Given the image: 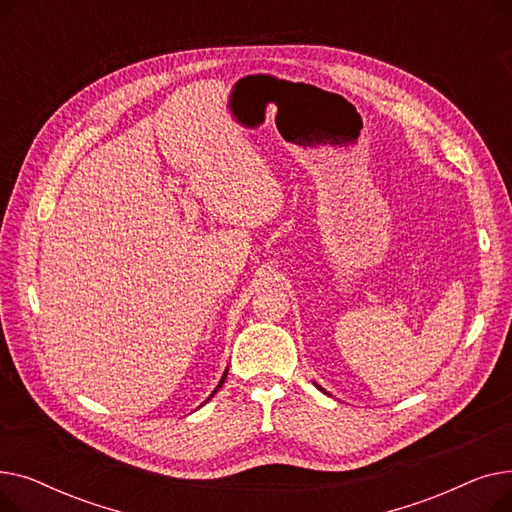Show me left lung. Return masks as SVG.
I'll return each instance as SVG.
<instances>
[{
  "label": "left lung",
  "mask_w": 512,
  "mask_h": 512,
  "mask_svg": "<svg viewBox=\"0 0 512 512\" xmlns=\"http://www.w3.org/2000/svg\"><path fill=\"white\" fill-rule=\"evenodd\" d=\"M315 386H317V384H315ZM317 388H319V390H321V392H326V390H324V388H321V386H317ZM326 394H328V392H326Z\"/></svg>",
  "instance_id": "8db88e82"
}]
</instances>
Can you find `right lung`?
<instances>
[{
	"mask_svg": "<svg viewBox=\"0 0 512 512\" xmlns=\"http://www.w3.org/2000/svg\"><path fill=\"white\" fill-rule=\"evenodd\" d=\"M226 375H228V369H226V371H224V375H222V380H220V384H218V388H215V390H213V392H211V396H213V394H215V392H218V390H220V388H222V384H224V380H226ZM211 396H209V398H207V400H211ZM207 400H205V402H207Z\"/></svg>",
	"mask_w": 512,
	"mask_h": 512,
	"instance_id": "add662e5",
	"label": "right lung"
}]
</instances>
